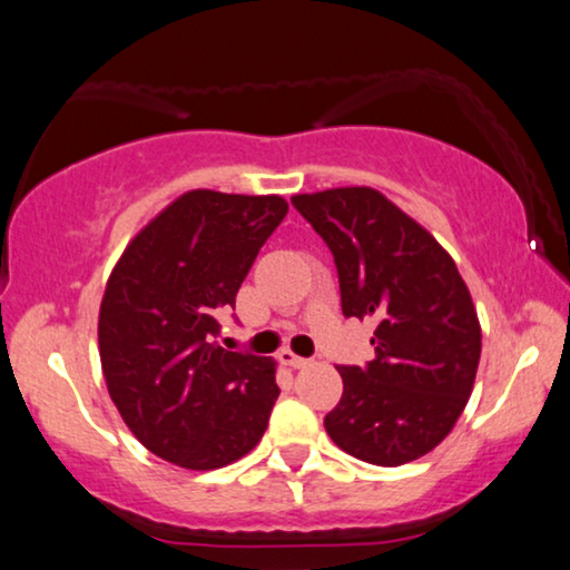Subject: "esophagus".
<instances>
[{"label": "esophagus", "mask_w": 570, "mask_h": 570, "mask_svg": "<svg viewBox=\"0 0 570 570\" xmlns=\"http://www.w3.org/2000/svg\"><path fill=\"white\" fill-rule=\"evenodd\" d=\"M278 358H282V364L292 366V368H304V366L312 364V358L296 356V354H292V351H282V354H278Z\"/></svg>", "instance_id": "esophagus-1"}]
</instances>
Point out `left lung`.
Masks as SVG:
<instances>
[{
  "label": "left lung",
  "mask_w": 570,
  "mask_h": 570,
  "mask_svg": "<svg viewBox=\"0 0 570 570\" xmlns=\"http://www.w3.org/2000/svg\"><path fill=\"white\" fill-rule=\"evenodd\" d=\"M292 204L331 247L346 317H374V358L338 366L325 431L356 460L397 468L452 431L475 382L480 323L449 253L374 188H333Z\"/></svg>",
  "instance_id": "8db88e82"
}]
</instances>
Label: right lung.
I'll list each match as a JSON object with an SVG mask.
<instances>
[{"label":"right lung","mask_w":570,"mask_h":570,"mask_svg":"<svg viewBox=\"0 0 570 570\" xmlns=\"http://www.w3.org/2000/svg\"><path fill=\"white\" fill-rule=\"evenodd\" d=\"M288 212L282 196L190 190L126 247L100 304L110 400L131 434L186 470H216L261 442L276 364L216 343V315Z\"/></svg>","instance_id":"1"}]
</instances>
